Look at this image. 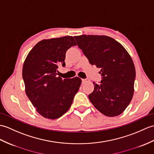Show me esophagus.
Returning <instances> with one entry per match:
<instances>
[{"label": "esophagus", "instance_id": "34e87169", "mask_svg": "<svg viewBox=\"0 0 154 154\" xmlns=\"http://www.w3.org/2000/svg\"><path fill=\"white\" fill-rule=\"evenodd\" d=\"M87 81H88V79H82V83H85Z\"/></svg>", "mask_w": 154, "mask_h": 154}]
</instances>
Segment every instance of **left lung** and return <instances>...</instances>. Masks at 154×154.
Listing matches in <instances>:
<instances>
[{
	"label": "left lung",
	"mask_w": 154,
	"mask_h": 154,
	"mask_svg": "<svg viewBox=\"0 0 154 154\" xmlns=\"http://www.w3.org/2000/svg\"><path fill=\"white\" fill-rule=\"evenodd\" d=\"M92 65L100 68L101 83H94L88 98L103 115L117 116L129 104L134 94L136 71L131 57L119 42L104 35L74 37Z\"/></svg>",
	"instance_id": "1"
}]
</instances>
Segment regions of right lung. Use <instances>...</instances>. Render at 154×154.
Returning <instances> with one entry per match:
<instances>
[{"instance_id":"right-lung-1","label":"right lung","mask_w":154,"mask_h":154,"mask_svg":"<svg viewBox=\"0 0 154 154\" xmlns=\"http://www.w3.org/2000/svg\"><path fill=\"white\" fill-rule=\"evenodd\" d=\"M77 43L73 37L45 39L35 45L25 60L22 76L26 92L37 112L55 119L69 109L81 79L57 76L60 66H66V53Z\"/></svg>"}]
</instances>
